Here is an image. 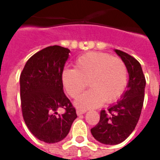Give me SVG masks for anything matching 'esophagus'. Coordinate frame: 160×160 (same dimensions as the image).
I'll return each mask as SVG.
<instances>
[{
    "mask_svg": "<svg viewBox=\"0 0 160 160\" xmlns=\"http://www.w3.org/2000/svg\"><path fill=\"white\" fill-rule=\"evenodd\" d=\"M87 112V111L86 110H82V109H77L76 111V113L78 116H80V115L84 114V113H86Z\"/></svg>",
    "mask_w": 160,
    "mask_h": 160,
    "instance_id": "1",
    "label": "esophagus"
}]
</instances>
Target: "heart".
<instances>
[{"label":"heart","instance_id":"1","mask_svg":"<svg viewBox=\"0 0 160 160\" xmlns=\"http://www.w3.org/2000/svg\"><path fill=\"white\" fill-rule=\"evenodd\" d=\"M91 89L75 101L80 109H92L104 103H113L123 93L128 82L126 64L119 57L101 52H88L78 57L74 69L62 73V83L67 93L77 98L87 87Z\"/></svg>","mask_w":160,"mask_h":160}]
</instances>
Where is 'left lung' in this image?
<instances>
[{"label": "left lung", "instance_id": "left-lung-1", "mask_svg": "<svg viewBox=\"0 0 160 160\" xmlns=\"http://www.w3.org/2000/svg\"><path fill=\"white\" fill-rule=\"evenodd\" d=\"M115 51L126 64L129 80L127 91L120 100L107 111H101L98 123L91 129L98 141L106 145L119 144L134 131L141 117L146 87V79L140 62L122 50Z\"/></svg>", "mask_w": 160, "mask_h": 160}]
</instances>
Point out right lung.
I'll return each mask as SVG.
<instances>
[{"instance_id":"obj_1","label":"right lung","mask_w":160,"mask_h":160,"mask_svg":"<svg viewBox=\"0 0 160 160\" xmlns=\"http://www.w3.org/2000/svg\"><path fill=\"white\" fill-rule=\"evenodd\" d=\"M69 53L62 46H49L34 54L20 73L23 118L31 133L46 143L63 140L77 118L62 83ZM60 108L64 110L63 114L57 112Z\"/></svg>"}]
</instances>
